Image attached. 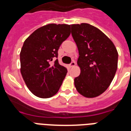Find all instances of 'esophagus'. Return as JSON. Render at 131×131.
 <instances>
[{"label":"esophagus","instance_id":"1","mask_svg":"<svg viewBox=\"0 0 131 131\" xmlns=\"http://www.w3.org/2000/svg\"><path fill=\"white\" fill-rule=\"evenodd\" d=\"M76 65V62H75V61H72L71 62V63L70 64V67H75V66Z\"/></svg>","mask_w":131,"mask_h":131}]
</instances>
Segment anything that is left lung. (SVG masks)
I'll use <instances>...</instances> for the list:
<instances>
[{"instance_id": "8db88e82", "label": "left lung", "mask_w": 131, "mask_h": 131, "mask_svg": "<svg viewBox=\"0 0 131 131\" xmlns=\"http://www.w3.org/2000/svg\"><path fill=\"white\" fill-rule=\"evenodd\" d=\"M71 35L78 46V64L81 73L75 78L78 92L87 98L103 93L118 68V53L113 42L89 24H72Z\"/></svg>"}]
</instances>
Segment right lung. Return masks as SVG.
<instances>
[{"label":"right lung","mask_w":131,"mask_h":131,"mask_svg":"<svg viewBox=\"0 0 131 131\" xmlns=\"http://www.w3.org/2000/svg\"><path fill=\"white\" fill-rule=\"evenodd\" d=\"M71 25L49 24L38 28L25 40L20 52V71L32 93L46 99L59 90L67 69L58 63L60 46L71 34Z\"/></svg>","instance_id":"obj_1"}]
</instances>
